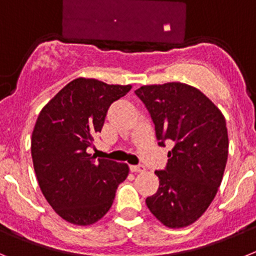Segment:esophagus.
Here are the masks:
<instances>
[{
  "label": "esophagus",
  "mask_w": 256,
  "mask_h": 256,
  "mask_svg": "<svg viewBox=\"0 0 256 256\" xmlns=\"http://www.w3.org/2000/svg\"><path fill=\"white\" fill-rule=\"evenodd\" d=\"M131 172H144L145 167L142 164H138V166H130Z\"/></svg>",
  "instance_id": "esophagus-1"
}]
</instances>
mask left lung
<instances>
[{
    "instance_id": "left-lung-1",
    "label": "left lung",
    "mask_w": 256,
    "mask_h": 256,
    "mask_svg": "<svg viewBox=\"0 0 256 256\" xmlns=\"http://www.w3.org/2000/svg\"><path fill=\"white\" fill-rule=\"evenodd\" d=\"M135 94L156 126L158 144L174 142L160 188L145 202L156 220L182 228L199 220L222 182L228 134L218 107L199 89L182 82L142 85Z\"/></svg>"
}]
</instances>
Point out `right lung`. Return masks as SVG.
<instances>
[{
    "label": "right lung",
    "instance_id": "right-lung-1",
    "mask_svg": "<svg viewBox=\"0 0 256 256\" xmlns=\"http://www.w3.org/2000/svg\"><path fill=\"white\" fill-rule=\"evenodd\" d=\"M131 85L78 78L42 108L32 134V158L39 188L60 217L89 226L110 210L128 166L88 153L110 106Z\"/></svg>",
    "mask_w": 256,
    "mask_h": 256
}]
</instances>
